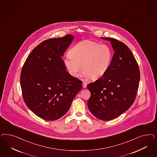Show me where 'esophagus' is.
I'll return each instance as SVG.
<instances>
[{
    "mask_svg": "<svg viewBox=\"0 0 157 157\" xmlns=\"http://www.w3.org/2000/svg\"><path fill=\"white\" fill-rule=\"evenodd\" d=\"M86 86H87V84H86V82H83V83H82V86H83V88H86Z\"/></svg>",
    "mask_w": 157,
    "mask_h": 157,
    "instance_id": "1",
    "label": "esophagus"
}]
</instances>
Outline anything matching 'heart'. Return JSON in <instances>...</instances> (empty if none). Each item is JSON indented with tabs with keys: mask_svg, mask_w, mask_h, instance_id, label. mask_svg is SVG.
Wrapping results in <instances>:
<instances>
[{
	"mask_svg": "<svg viewBox=\"0 0 157 157\" xmlns=\"http://www.w3.org/2000/svg\"><path fill=\"white\" fill-rule=\"evenodd\" d=\"M113 51L106 44L91 40L77 43L71 48L64 59L66 69L72 77L78 76L81 68L85 78L96 79L109 70L113 59Z\"/></svg>",
	"mask_w": 157,
	"mask_h": 157,
	"instance_id": "b5f03b06",
	"label": "heart"
}]
</instances>
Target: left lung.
Masks as SVG:
<instances>
[{
	"instance_id": "8db88e82",
	"label": "left lung",
	"mask_w": 157,
	"mask_h": 157,
	"mask_svg": "<svg viewBox=\"0 0 157 157\" xmlns=\"http://www.w3.org/2000/svg\"><path fill=\"white\" fill-rule=\"evenodd\" d=\"M110 41L114 51L106 73L87 88L91 92L88 107L97 118L109 121L131 106L135 101L140 81V71L131 51L115 39L101 37Z\"/></svg>"
}]
</instances>
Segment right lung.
<instances>
[{"mask_svg":"<svg viewBox=\"0 0 157 157\" xmlns=\"http://www.w3.org/2000/svg\"><path fill=\"white\" fill-rule=\"evenodd\" d=\"M74 36L41 42L26 59L20 76L26 105L36 116L54 121L64 116L82 88V81L66 71L62 56Z\"/></svg>","mask_w":157,"mask_h":157,"instance_id":"1","label":"right lung"}]
</instances>
